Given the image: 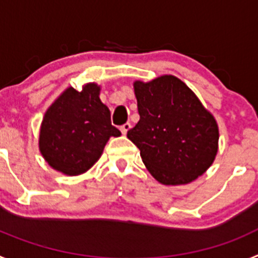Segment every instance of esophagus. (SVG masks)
I'll use <instances>...</instances> for the list:
<instances>
[{
  "instance_id": "obj_1",
  "label": "esophagus",
  "mask_w": 258,
  "mask_h": 258,
  "mask_svg": "<svg viewBox=\"0 0 258 258\" xmlns=\"http://www.w3.org/2000/svg\"><path fill=\"white\" fill-rule=\"evenodd\" d=\"M131 127H132L131 122H125L124 125H121V126H120V131H121L122 134H126L127 131H129Z\"/></svg>"
}]
</instances>
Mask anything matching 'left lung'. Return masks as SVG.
Masks as SVG:
<instances>
[{
  "label": "left lung",
  "mask_w": 258,
  "mask_h": 258,
  "mask_svg": "<svg viewBox=\"0 0 258 258\" xmlns=\"http://www.w3.org/2000/svg\"><path fill=\"white\" fill-rule=\"evenodd\" d=\"M133 85L140 121L126 136L140 149L146 168L163 184L195 181L217 155L216 118L172 75Z\"/></svg>",
  "instance_id": "left-lung-1"
}]
</instances>
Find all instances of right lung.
<instances>
[{
    "label": "right lung",
    "mask_w": 258,
    "mask_h": 258,
    "mask_svg": "<svg viewBox=\"0 0 258 258\" xmlns=\"http://www.w3.org/2000/svg\"><path fill=\"white\" fill-rule=\"evenodd\" d=\"M99 92L94 83L81 92L68 88L45 112L38 146L52 169L67 175L85 173L101 157L109 137L121 136Z\"/></svg>",
    "instance_id": "right-lung-1"
}]
</instances>
